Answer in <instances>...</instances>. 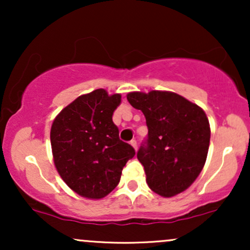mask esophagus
Masks as SVG:
<instances>
[{"mask_svg": "<svg viewBox=\"0 0 250 250\" xmlns=\"http://www.w3.org/2000/svg\"><path fill=\"white\" fill-rule=\"evenodd\" d=\"M130 145L133 146V148L135 149V150H137V142L135 141V140H131V141H130Z\"/></svg>", "mask_w": 250, "mask_h": 250, "instance_id": "34e87169", "label": "esophagus"}]
</instances>
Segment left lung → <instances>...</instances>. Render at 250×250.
I'll return each mask as SVG.
<instances>
[{"instance_id":"1","label":"left lung","mask_w":250,"mask_h":250,"mask_svg":"<svg viewBox=\"0 0 250 250\" xmlns=\"http://www.w3.org/2000/svg\"><path fill=\"white\" fill-rule=\"evenodd\" d=\"M127 100L142 111L148 127L137 159L149 188L165 197L185 191L207 160L210 127L203 109L171 91H133Z\"/></svg>"}]
</instances>
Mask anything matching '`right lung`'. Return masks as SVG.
I'll use <instances>...</instances> for the list:
<instances>
[{"mask_svg":"<svg viewBox=\"0 0 250 250\" xmlns=\"http://www.w3.org/2000/svg\"><path fill=\"white\" fill-rule=\"evenodd\" d=\"M121 95L96 89L79 96L54 120L50 142L55 167L71 190L99 200L119 185L122 169L135 155L119 137L113 114Z\"/></svg>","mask_w":250,"mask_h":250,"instance_id":"add662e5","label":"right lung"}]
</instances>
